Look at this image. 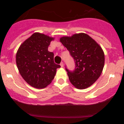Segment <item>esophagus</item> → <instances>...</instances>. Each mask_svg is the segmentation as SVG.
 I'll return each mask as SVG.
<instances>
[{
  "mask_svg": "<svg viewBox=\"0 0 124 124\" xmlns=\"http://www.w3.org/2000/svg\"><path fill=\"white\" fill-rule=\"evenodd\" d=\"M60 65L61 66V67H63V66H64V63H63V62H61V63H60Z\"/></svg>",
  "mask_w": 124,
  "mask_h": 124,
  "instance_id": "esophagus-1",
  "label": "esophagus"
}]
</instances>
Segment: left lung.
Wrapping results in <instances>:
<instances>
[{
    "label": "left lung",
    "mask_w": 124,
    "mask_h": 124,
    "mask_svg": "<svg viewBox=\"0 0 124 124\" xmlns=\"http://www.w3.org/2000/svg\"><path fill=\"white\" fill-rule=\"evenodd\" d=\"M60 41L75 62L74 71L65 68L70 82L79 89L93 85L100 76L104 65V54L99 44L83 33L62 37Z\"/></svg>",
    "instance_id": "left-lung-1"
}]
</instances>
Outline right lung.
<instances>
[{
  "label": "right lung",
  "instance_id": "obj_1",
  "mask_svg": "<svg viewBox=\"0 0 124 124\" xmlns=\"http://www.w3.org/2000/svg\"><path fill=\"white\" fill-rule=\"evenodd\" d=\"M53 39L44 34L34 33L17 51V68L23 79L32 87H46L54 78L56 69L61 67L54 62V53L48 51Z\"/></svg>",
  "mask_w": 124,
  "mask_h": 124
}]
</instances>
